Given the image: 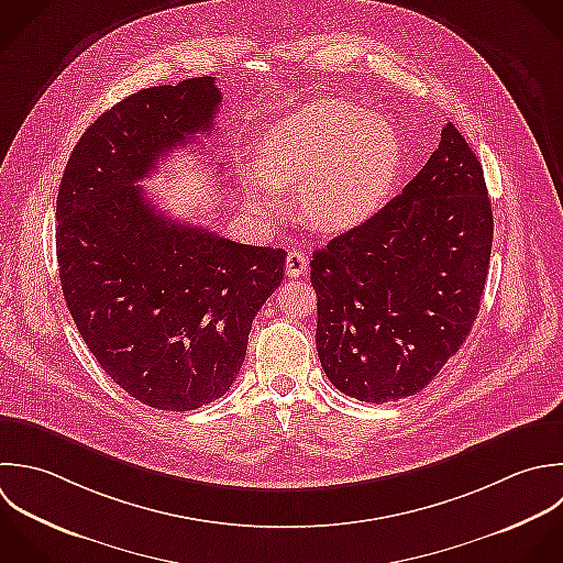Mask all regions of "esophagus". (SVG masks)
I'll return each instance as SVG.
<instances>
[{"label": "esophagus", "instance_id": "1", "mask_svg": "<svg viewBox=\"0 0 563 563\" xmlns=\"http://www.w3.org/2000/svg\"><path fill=\"white\" fill-rule=\"evenodd\" d=\"M285 269H287V276H291V278L302 276V274L307 272V258H305V254L298 252V250L289 252V254H287V261H285Z\"/></svg>", "mask_w": 563, "mask_h": 563}]
</instances>
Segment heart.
I'll return each mask as SVG.
<instances>
[{"label":"heart","instance_id":"heart-1","mask_svg":"<svg viewBox=\"0 0 563 563\" xmlns=\"http://www.w3.org/2000/svg\"><path fill=\"white\" fill-rule=\"evenodd\" d=\"M401 168V142L388 118L322 98L278 120L256 164L241 168L245 206L261 219L283 210L278 188L300 184L298 208L318 230L364 223L386 201Z\"/></svg>","mask_w":563,"mask_h":563}]
</instances>
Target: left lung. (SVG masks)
<instances>
[{
    "label": "left lung",
    "instance_id": "8db88e82",
    "mask_svg": "<svg viewBox=\"0 0 563 563\" xmlns=\"http://www.w3.org/2000/svg\"><path fill=\"white\" fill-rule=\"evenodd\" d=\"M492 243L483 164L448 122L399 197L313 252L316 346L329 382L368 404L421 393L478 318Z\"/></svg>",
    "mask_w": 563,
    "mask_h": 563
}]
</instances>
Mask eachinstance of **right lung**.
<instances>
[{"label": "right lung", "instance_id": "right-lung-1", "mask_svg": "<svg viewBox=\"0 0 563 563\" xmlns=\"http://www.w3.org/2000/svg\"><path fill=\"white\" fill-rule=\"evenodd\" d=\"M214 76L131 93L76 142L56 197L67 309L102 371L148 408L186 412L230 390L287 252L162 214L137 181L212 133Z\"/></svg>", "mask_w": 563, "mask_h": 563}]
</instances>
